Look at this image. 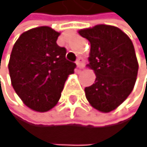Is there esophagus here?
Here are the masks:
<instances>
[{
    "instance_id": "34e87169",
    "label": "esophagus",
    "mask_w": 147,
    "mask_h": 147,
    "mask_svg": "<svg viewBox=\"0 0 147 147\" xmlns=\"http://www.w3.org/2000/svg\"><path fill=\"white\" fill-rule=\"evenodd\" d=\"M76 64H77V66L79 67L80 69H82L84 67V65H85V61H84V59L83 58H79L77 59V61H76Z\"/></svg>"
}]
</instances>
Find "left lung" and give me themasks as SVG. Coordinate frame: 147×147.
<instances>
[{"label": "left lung", "instance_id": "left-lung-1", "mask_svg": "<svg viewBox=\"0 0 147 147\" xmlns=\"http://www.w3.org/2000/svg\"><path fill=\"white\" fill-rule=\"evenodd\" d=\"M90 43L86 65L95 73V82L85 88L90 106L101 113H110L122 104L132 92L139 63L132 40L120 29L96 25L79 30Z\"/></svg>", "mask_w": 147, "mask_h": 147}]
</instances>
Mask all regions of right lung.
<instances>
[{"mask_svg":"<svg viewBox=\"0 0 147 147\" xmlns=\"http://www.w3.org/2000/svg\"><path fill=\"white\" fill-rule=\"evenodd\" d=\"M61 32L42 26L22 33L8 62L11 85L23 103L45 113L58 104L75 63L65 59L66 49L57 44Z\"/></svg>","mask_w":147,"mask_h":147,"instance_id":"right-lung-1","label":"right lung"}]
</instances>
